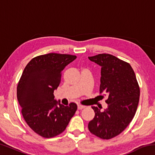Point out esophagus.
Listing matches in <instances>:
<instances>
[{"label":"esophagus","instance_id":"obj_1","mask_svg":"<svg viewBox=\"0 0 155 155\" xmlns=\"http://www.w3.org/2000/svg\"><path fill=\"white\" fill-rule=\"evenodd\" d=\"M85 107V106H83V105H81V104H78V110H81V109H83Z\"/></svg>","mask_w":155,"mask_h":155}]
</instances>
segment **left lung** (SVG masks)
<instances>
[{
	"label": "left lung",
	"instance_id": "1",
	"mask_svg": "<svg viewBox=\"0 0 155 155\" xmlns=\"http://www.w3.org/2000/svg\"><path fill=\"white\" fill-rule=\"evenodd\" d=\"M90 61L101 66L100 93L106 94L107 108L95 112L89 122V130L103 140H109L120 134L130 124L137 111L140 90L132 67L128 63L109 54L89 57Z\"/></svg>",
	"mask_w": 155,
	"mask_h": 155
}]
</instances>
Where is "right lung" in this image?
<instances>
[{"label": "right lung", "mask_w": 155, "mask_h": 155, "mask_svg": "<svg viewBox=\"0 0 155 155\" xmlns=\"http://www.w3.org/2000/svg\"><path fill=\"white\" fill-rule=\"evenodd\" d=\"M77 56L48 53L33 58L26 65L17 87L22 116L37 134L51 138L64 132L77 109L54 100V90L61 82V72Z\"/></svg>", "instance_id": "1"}]
</instances>
